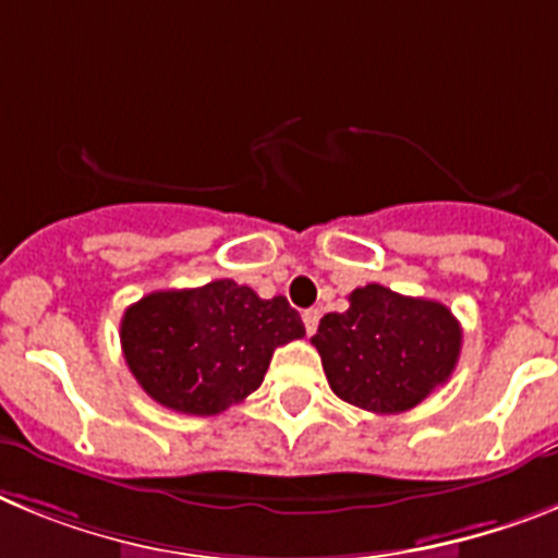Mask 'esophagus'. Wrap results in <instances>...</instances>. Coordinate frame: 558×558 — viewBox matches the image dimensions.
<instances>
[{"instance_id":"1","label":"esophagus","mask_w":558,"mask_h":558,"mask_svg":"<svg viewBox=\"0 0 558 558\" xmlns=\"http://www.w3.org/2000/svg\"><path fill=\"white\" fill-rule=\"evenodd\" d=\"M303 326H306V333H314L319 326V312L317 308H308V312H303Z\"/></svg>"}]
</instances>
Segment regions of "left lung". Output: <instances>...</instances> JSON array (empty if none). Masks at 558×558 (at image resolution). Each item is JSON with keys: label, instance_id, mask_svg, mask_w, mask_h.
I'll use <instances>...</instances> for the list:
<instances>
[{"label": "left lung", "instance_id": "1", "mask_svg": "<svg viewBox=\"0 0 558 558\" xmlns=\"http://www.w3.org/2000/svg\"><path fill=\"white\" fill-rule=\"evenodd\" d=\"M460 342V323L444 303L379 283L353 289L345 312L326 314L312 337L333 393L381 415L413 410L447 385Z\"/></svg>", "mask_w": 558, "mask_h": 558}]
</instances>
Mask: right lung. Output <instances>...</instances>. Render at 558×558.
Segmentation results:
<instances>
[{"label":"right lung","mask_w":558,"mask_h":558,"mask_svg":"<svg viewBox=\"0 0 558 558\" xmlns=\"http://www.w3.org/2000/svg\"><path fill=\"white\" fill-rule=\"evenodd\" d=\"M306 337L286 298L264 300L235 280L151 292L125 308L120 345L157 404L216 415L258 390L278 345Z\"/></svg>","instance_id":"add662e5"}]
</instances>
